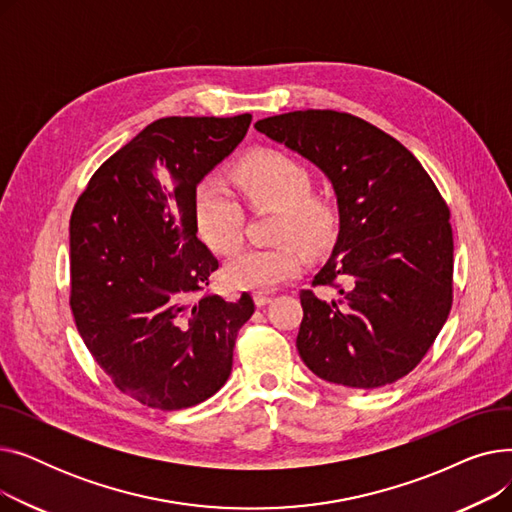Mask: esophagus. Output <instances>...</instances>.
Masks as SVG:
<instances>
[{
	"label": "esophagus",
	"instance_id": "obj_1",
	"mask_svg": "<svg viewBox=\"0 0 512 512\" xmlns=\"http://www.w3.org/2000/svg\"><path fill=\"white\" fill-rule=\"evenodd\" d=\"M253 301H255L257 307H265L267 303H272V297H270V294H265V292H255Z\"/></svg>",
	"mask_w": 512,
	"mask_h": 512
}]
</instances>
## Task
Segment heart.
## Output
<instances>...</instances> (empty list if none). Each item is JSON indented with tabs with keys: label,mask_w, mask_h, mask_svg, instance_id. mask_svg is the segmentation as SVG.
Masks as SVG:
<instances>
[{
	"label": "heart",
	"mask_w": 512,
	"mask_h": 512,
	"mask_svg": "<svg viewBox=\"0 0 512 512\" xmlns=\"http://www.w3.org/2000/svg\"><path fill=\"white\" fill-rule=\"evenodd\" d=\"M236 184L253 207L280 211L276 240H288L274 249H251L232 257L226 265V280L240 290L270 292L297 278L303 270V255L290 239L309 251H317L332 238V207L311 195L313 178L303 161L284 151H261L236 170ZM193 215L205 245L230 255L242 240V209L228 188L218 180L199 184Z\"/></svg>",
	"instance_id": "obj_1"
}]
</instances>
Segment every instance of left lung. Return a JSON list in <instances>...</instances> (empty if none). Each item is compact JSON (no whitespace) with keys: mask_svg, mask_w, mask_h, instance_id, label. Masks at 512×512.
<instances>
[{"mask_svg":"<svg viewBox=\"0 0 512 512\" xmlns=\"http://www.w3.org/2000/svg\"><path fill=\"white\" fill-rule=\"evenodd\" d=\"M255 128L299 153L336 195L338 236L301 292L297 351L330 384L371 390L407 375L434 344L452 305L450 211L417 157L373 124L332 110L290 112Z\"/></svg>","mask_w":512,"mask_h":512,"instance_id":"1","label":"left lung"}]
</instances>
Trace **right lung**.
<instances>
[{
    "instance_id": "right-lung-1",
    "label": "right lung",
    "mask_w": 512,
    "mask_h": 512,
    "mask_svg": "<svg viewBox=\"0 0 512 512\" xmlns=\"http://www.w3.org/2000/svg\"><path fill=\"white\" fill-rule=\"evenodd\" d=\"M251 114L161 118L91 178L70 218V307L80 338L126 396L195 407L230 378L255 311L211 292L218 259L197 236L201 180L238 147Z\"/></svg>"
}]
</instances>
